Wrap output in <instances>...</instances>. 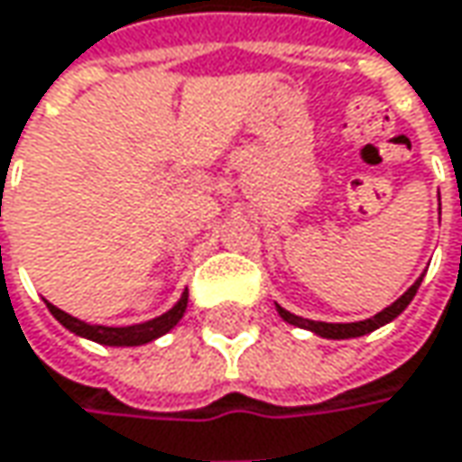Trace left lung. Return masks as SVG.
<instances>
[{
	"label": "left lung",
	"mask_w": 462,
	"mask_h": 462,
	"mask_svg": "<svg viewBox=\"0 0 462 462\" xmlns=\"http://www.w3.org/2000/svg\"><path fill=\"white\" fill-rule=\"evenodd\" d=\"M420 280H423V274H420L419 280H416L413 285L408 287V290L394 300L393 306H387L384 311H379L376 316H371V319H364V321H353V324H327V321H311V319H303V316H295V313L285 311L282 306H277V311H280V316L285 319L287 324H295V327H300V329H311L313 335H319V337H327V339L361 337V335H368V332H374V329H379V327L390 324L393 319H397L400 313L405 311V309H408V303L413 300V295L419 292Z\"/></svg>",
	"instance_id": "left-lung-1"
}]
</instances>
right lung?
<instances>
[{"mask_svg":"<svg viewBox=\"0 0 462 462\" xmlns=\"http://www.w3.org/2000/svg\"><path fill=\"white\" fill-rule=\"evenodd\" d=\"M46 306H49L51 316L62 327H68L69 332H75V335H80V337L86 339H94L98 345H117V347H123V345H146L151 339L167 335L177 321L182 319L185 309H188V292H182V298L167 313H162V316H156L151 321H143V324H133V327H98V324H86V321L69 316V313L57 309V306H51V303H46Z\"/></svg>","mask_w":462,"mask_h":462,"instance_id":"right-lung-1","label":"right lung"}]
</instances>
